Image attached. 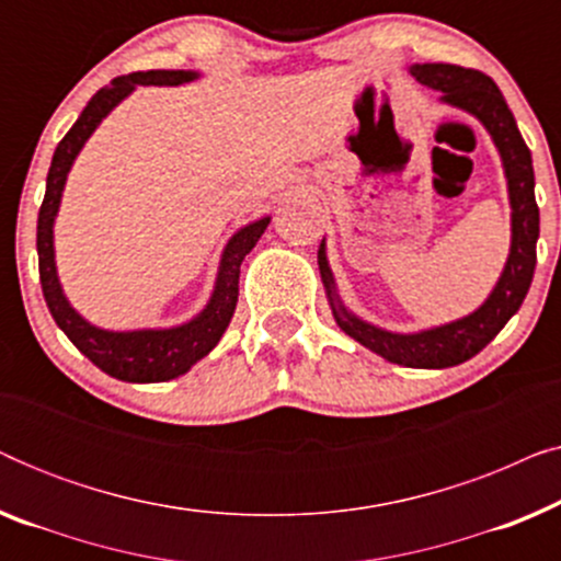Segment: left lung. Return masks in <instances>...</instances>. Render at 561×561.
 I'll list each match as a JSON object with an SVG mask.
<instances>
[{"label": "left lung", "instance_id": "obj_1", "mask_svg": "<svg viewBox=\"0 0 561 561\" xmlns=\"http://www.w3.org/2000/svg\"><path fill=\"white\" fill-rule=\"evenodd\" d=\"M409 73L421 87L439 91V102L470 114L485 127L501 156L505 188L511 204V250L497 275L493 290L472 313L447 324L419 329V332H390L370 324L342 301L332 267L327 257V237L319 244V273L324 294L332 309L336 327L352 340L363 344L388 363L419 370H444L478 355L495 334L508 324V319L520 309L531 286L536 267V240H539V206L534 196V165L531 150L526 148L518 133L513 112L505 104L501 89L490 76L472 68L451 64H413Z\"/></svg>", "mask_w": 561, "mask_h": 561}]
</instances>
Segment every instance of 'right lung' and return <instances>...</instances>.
<instances>
[{"label": "right lung", "mask_w": 561, "mask_h": 561, "mask_svg": "<svg viewBox=\"0 0 561 561\" xmlns=\"http://www.w3.org/2000/svg\"><path fill=\"white\" fill-rule=\"evenodd\" d=\"M198 71H140L114 79L110 87L99 89L91 102L83 106L81 117L68 129L64 140L53 152V163L45 181V198L37 214V263H41V283L45 304L68 340L81 355H87L99 370L125 382H165L188 373L198 359H204L217 347L234 317L237 296H240V265L244 255L255 248L260 237L271 225V214L237 229L221 250L217 278L209 301L196 317L175 327H142V329H104L91 324L68 301L58 278L56 265V217L68 173L83 150V145L96 127L110 117L137 87H181L198 79Z\"/></svg>", "instance_id": "1"}]
</instances>
